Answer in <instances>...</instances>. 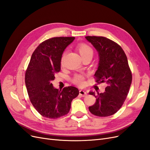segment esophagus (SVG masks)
<instances>
[{
    "instance_id": "34e87169",
    "label": "esophagus",
    "mask_w": 150,
    "mask_h": 150,
    "mask_svg": "<svg viewBox=\"0 0 150 150\" xmlns=\"http://www.w3.org/2000/svg\"><path fill=\"white\" fill-rule=\"evenodd\" d=\"M79 94L81 95V96H82L83 97H84V96H86V95H87V93H86L83 90H80L79 91Z\"/></svg>"
}]
</instances>
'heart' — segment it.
<instances>
[{"label":"heart","mask_w":150,"mask_h":150,"mask_svg":"<svg viewBox=\"0 0 150 150\" xmlns=\"http://www.w3.org/2000/svg\"><path fill=\"white\" fill-rule=\"evenodd\" d=\"M77 49L78 50L79 52L83 57H84L86 56H93V50L92 47L86 43L79 44L78 46H77ZM64 56V54H63L62 57V61H63ZM72 82L79 86H83L84 84V76L81 74H76L74 76L73 79H72Z\"/></svg>","instance_id":"obj_1"}]
</instances>
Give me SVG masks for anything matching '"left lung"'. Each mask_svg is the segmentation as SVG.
<instances>
[{
  "instance_id": "left-lung-1",
  "label": "left lung",
  "mask_w": 150,
  "mask_h": 150,
  "mask_svg": "<svg viewBox=\"0 0 150 150\" xmlns=\"http://www.w3.org/2000/svg\"><path fill=\"white\" fill-rule=\"evenodd\" d=\"M86 39L99 54V66L94 74L96 82L108 84L105 92L89 93L96 100L89 110L99 117L112 115L123 104L132 81L128 59L120 45L111 39L101 36H86Z\"/></svg>"
}]
</instances>
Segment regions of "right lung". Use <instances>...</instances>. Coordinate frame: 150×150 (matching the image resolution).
Listing matches in <instances>:
<instances>
[{
    "instance_id": "add662e5",
    "label": "right lung",
    "mask_w": 150,
    "mask_h": 150,
    "mask_svg": "<svg viewBox=\"0 0 150 150\" xmlns=\"http://www.w3.org/2000/svg\"><path fill=\"white\" fill-rule=\"evenodd\" d=\"M74 37H56L40 43L32 54L25 74L30 101L40 115L57 119L69 112L73 99L79 94L74 86L59 90L51 81L61 71L62 54Z\"/></svg>"
}]
</instances>
